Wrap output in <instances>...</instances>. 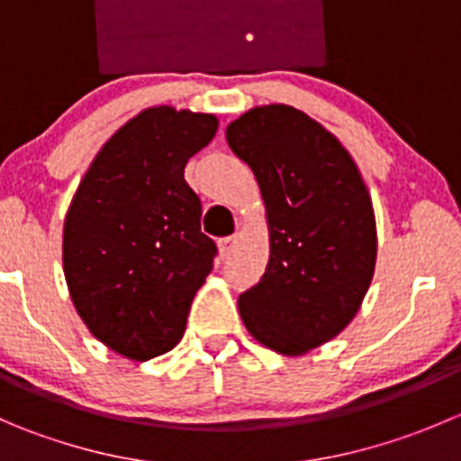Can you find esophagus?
Segmentation results:
<instances>
[{"instance_id": "esophagus-1", "label": "esophagus", "mask_w": 461, "mask_h": 461, "mask_svg": "<svg viewBox=\"0 0 461 461\" xmlns=\"http://www.w3.org/2000/svg\"><path fill=\"white\" fill-rule=\"evenodd\" d=\"M236 243H239V236H227V239H221L218 240V249H221V257H230L231 252H234Z\"/></svg>"}]
</instances>
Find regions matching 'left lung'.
<instances>
[{"label":"left lung","instance_id":"left-lung-1","mask_svg":"<svg viewBox=\"0 0 461 461\" xmlns=\"http://www.w3.org/2000/svg\"><path fill=\"white\" fill-rule=\"evenodd\" d=\"M225 138L254 171L269 231L267 267L239 296L240 319L260 346L301 357L364 303L376 263L373 198L339 138L294 106H254Z\"/></svg>","mask_w":461,"mask_h":461}]
</instances>
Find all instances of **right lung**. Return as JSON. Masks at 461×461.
Here are the masks:
<instances>
[{
	"label": "right lung",
	"instance_id": "obj_1",
	"mask_svg": "<svg viewBox=\"0 0 461 461\" xmlns=\"http://www.w3.org/2000/svg\"><path fill=\"white\" fill-rule=\"evenodd\" d=\"M218 131L213 113L149 106L93 158L64 218L68 294L88 332L147 361L183 339L216 245L185 165Z\"/></svg>",
	"mask_w": 461,
	"mask_h": 461
}]
</instances>
